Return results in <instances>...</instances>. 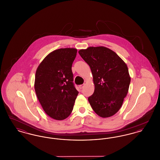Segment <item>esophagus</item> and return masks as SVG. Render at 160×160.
<instances>
[{
	"label": "esophagus",
	"instance_id": "obj_1",
	"mask_svg": "<svg viewBox=\"0 0 160 160\" xmlns=\"http://www.w3.org/2000/svg\"><path fill=\"white\" fill-rule=\"evenodd\" d=\"M84 86V84H81V85H79V88L80 89H83V88Z\"/></svg>",
	"mask_w": 160,
	"mask_h": 160
}]
</instances>
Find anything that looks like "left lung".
<instances>
[{
  "label": "left lung",
  "mask_w": 160,
  "mask_h": 160,
  "mask_svg": "<svg viewBox=\"0 0 160 160\" xmlns=\"http://www.w3.org/2000/svg\"><path fill=\"white\" fill-rule=\"evenodd\" d=\"M78 53L90 67L95 86L88 101L101 118L116 114L128 92L131 77L127 64L112 50L102 46L89 47Z\"/></svg>",
  "instance_id": "obj_1"
}]
</instances>
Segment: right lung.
Wrapping results in <instances>:
<instances>
[{"instance_id": "add662e5", "label": "right lung", "mask_w": 160, "mask_h": 160, "mask_svg": "<svg viewBox=\"0 0 160 160\" xmlns=\"http://www.w3.org/2000/svg\"><path fill=\"white\" fill-rule=\"evenodd\" d=\"M76 48H60L48 54L39 65L35 91L46 114L61 121L71 113L78 92L73 83L71 70Z\"/></svg>"}]
</instances>
